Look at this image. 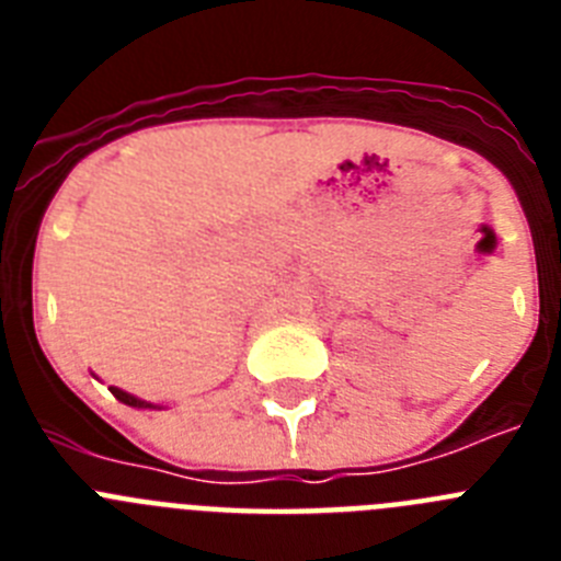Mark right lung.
Returning <instances> with one entry per match:
<instances>
[{"label":"right lung","mask_w":561,"mask_h":561,"mask_svg":"<svg viewBox=\"0 0 561 561\" xmlns=\"http://www.w3.org/2000/svg\"><path fill=\"white\" fill-rule=\"evenodd\" d=\"M108 390H112L114 399L123 401V404H128V408H137V410H160V408H157V404H151V401L137 399V396L126 393V390H121V388H108Z\"/></svg>","instance_id":"obj_1"}]
</instances>
